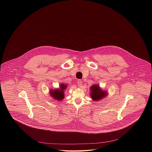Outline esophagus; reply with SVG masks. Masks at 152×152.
Here are the masks:
<instances>
[{
	"instance_id": "esophagus-1",
	"label": "esophagus",
	"mask_w": 152,
	"mask_h": 152,
	"mask_svg": "<svg viewBox=\"0 0 152 152\" xmlns=\"http://www.w3.org/2000/svg\"><path fill=\"white\" fill-rule=\"evenodd\" d=\"M77 83L79 87H81L83 84V81L81 80H78L77 81Z\"/></svg>"
}]
</instances>
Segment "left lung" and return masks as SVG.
<instances>
[{"label": "left lung", "mask_w": 152, "mask_h": 152, "mask_svg": "<svg viewBox=\"0 0 152 152\" xmlns=\"http://www.w3.org/2000/svg\"><path fill=\"white\" fill-rule=\"evenodd\" d=\"M91 96L94 101H99L107 96V92L103 91L98 85H93L91 87Z\"/></svg>", "instance_id": "1"}]
</instances>
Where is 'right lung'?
<instances>
[{"label":"right lung","mask_w":152,"mask_h":152,"mask_svg":"<svg viewBox=\"0 0 152 152\" xmlns=\"http://www.w3.org/2000/svg\"><path fill=\"white\" fill-rule=\"evenodd\" d=\"M66 85L63 84H60V88L59 89H51L50 91V95L56 100L61 101L64 98V90L66 89Z\"/></svg>","instance_id":"obj_1"}]
</instances>
